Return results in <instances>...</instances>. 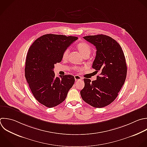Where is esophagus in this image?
<instances>
[{
  "mask_svg": "<svg viewBox=\"0 0 147 147\" xmlns=\"http://www.w3.org/2000/svg\"><path fill=\"white\" fill-rule=\"evenodd\" d=\"M74 78H75V79L76 81H79V80H82V78L80 76H78V75H75L74 76Z\"/></svg>",
  "mask_w": 147,
  "mask_h": 147,
  "instance_id": "esophagus-1",
  "label": "esophagus"
}]
</instances>
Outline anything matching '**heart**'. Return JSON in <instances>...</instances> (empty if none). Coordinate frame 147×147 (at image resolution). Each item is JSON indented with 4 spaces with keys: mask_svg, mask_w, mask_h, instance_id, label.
<instances>
[{
    "mask_svg": "<svg viewBox=\"0 0 147 147\" xmlns=\"http://www.w3.org/2000/svg\"><path fill=\"white\" fill-rule=\"evenodd\" d=\"M76 48L83 57L89 56L91 51L92 48L91 46L85 42H80L76 45ZM69 55V49H66L63 53L62 59L64 60H66L68 59Z\"/></svg>",
    "mask_w": 147,
    "mask_h": 147,
    "instance_id": "1",
    "label": "heart"
}]
</instances>
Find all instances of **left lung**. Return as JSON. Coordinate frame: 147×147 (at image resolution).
Masks as SVG:
<instances>
[{
	"mask_svg": "<svg viewBox=\"0 0 147 147\" xmlns=\"http://www.w3.org/2000/svg\"><path fill=\"white\" fill-rule=\"evenodd\" d=\"M83 38L96 49L92 68L99 71L100 75L91 82L90 79H84V87L80 95L91 106L103 107L115 99L125 83L127 67L124 53L119 44L109 36L98 34Z\"/></svg>",
	"mask_w": 147,
	"mask_h": 147,
	"instance_id": "1",
	"label": "left lung"
}]
</instances>
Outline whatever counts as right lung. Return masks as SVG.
I'll list each match as a JSON object with an SVG mask.
<instances>
[{
  "label": "right lung",
  "mask_w": 147,
  "mask_h": 147,
  "mask_svg": "<svg viewBox=\"0 0 147 147\" xmlns=\"http://www.w3.org/2000/svg\"><path fill=\"white\" fill-rule=\"evenodd\" d=\"M78 38L48 34L30 46L26 59L25 78L37 100L48 107L62 103L75 82L71 75L55 77V64L61 62L65 50Z\"/></svg>",
  "instance_id": "add662e5"
}]
</instances>
